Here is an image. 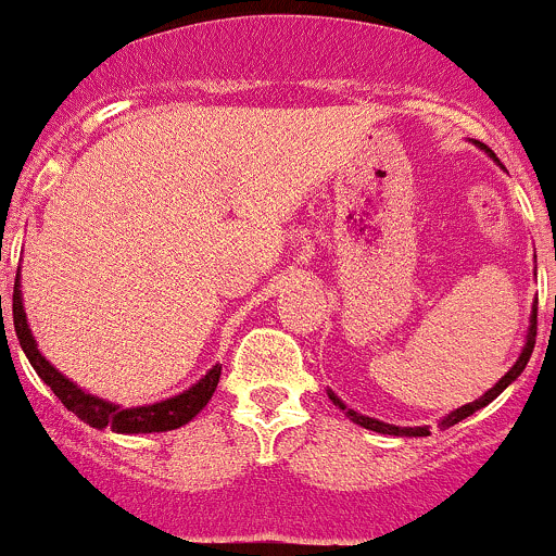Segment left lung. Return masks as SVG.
I'll use <instances>...</instances> for the list:
<instances>
[{
    "instance_id": "1",
    "label": "left lung",
    "mask_w": 556,
    "mask_h": 556,
    "mask_svg": "<svg viewBox=\"0 0 556 556\" xmlns=\"http://www.w3.org/2000/svg\"><path fill=\"white\" fill-rule=\"evenodd\" d=\"M478 147H481L483 152H486L489 157H492L494 163H497V157H494V154H492V149H486V147H483V143H478ZM535 326H538V301H535V304H532L530 328H527L525 348H521V353H519V358H516V364L510 366V369L505 371V375L500 377L497 382H494V388H489V391L483 393L481 399H476V402H467V404H462V407L451 409V413L445 415V418H440V429H448V427H454V424H459V421H465V418H470V415L476 413V409L486 407V404H489V402H494V399H497L500 393H503L505 388L510 386V382H516V377H519L521 371H525L527 361H530V355H532V348H535ZM328 399H331V402L337 404V407L342 409L344 415H348L350 421H353V424H358V427H364V429H371V432H377V434H393V438H427V434H429V427H393V424L377 421V418H369V415H361V413H355V409H353V407H348V404H344L342 399H339L337 393L331 391V388H328Z\"/></svg>"
}]
</instances>
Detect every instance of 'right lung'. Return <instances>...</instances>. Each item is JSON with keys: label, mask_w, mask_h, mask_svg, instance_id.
<instances>
[{"label": "right lung", "mask_w": 556, "mask_h": 556, "mask_svg": "<svg viewBox=\"0 0 556 556\" xmlns=\"http://www.w3.org/2000/svg\"><path fill=\"white\" fill-rule=\"evenodd\" d=\"M13 326L15 337H18L21 350L29 358L31 369L40 375V380L62 399L64 407L70 413H75L84 424L94 429H111L116 434H152V432H170V429H179L185 424H190L198 413L208 404L212 393L217 391L219 371L223 364H214L206 375L198 382H192L187 391L176 393V396L163 399V402L154 404H138V407H122L116 402H108V399L94 396L86 388H80L78 382L70 380L67 375L56 369L46 355L37 350V339L31 337V328L26 323V309H24V295H21V274L15 277V290H13Z\"/></svg>", "instance_id": "obj_1"}]
</instances>
